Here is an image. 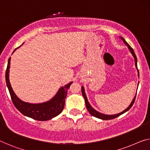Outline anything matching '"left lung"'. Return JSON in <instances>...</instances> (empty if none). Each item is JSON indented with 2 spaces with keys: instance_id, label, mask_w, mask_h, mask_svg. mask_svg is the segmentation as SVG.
Wrapping results in <instances>:
<instances>
[{
  "instance_id": "obj_1",
  "label": "left lung",
  "mask_w": 150,
  "mask_h": 150,
  "mask_svg": "<svg viewBox=\"0 0 150 150\" xmlns=\"http://www.w3.org/2000/svg\"><path fill=\"white\" fill-rule=\"evenodd\" d=\"M121 39L122 40H123V41L124 42V43H125V44L127 46L128 48H129V50L130 52L131 53V54L133 55V57H134V59H135V67H136L137 70V72H138V76H139V70H138V68H137V57H136V56H135V54L134 51H133V48L131 47V46H130L127 43V41H126L125 40H124V39H123V38H121ZM138 84H139V83H138ZM82 96H83V97H84V100H85V104H86V109H87V110H88V112H90V114L92 115H93V116H94V117H96V118H98V119H103V120H110V119H115V118H116V117H117L120 116V115H121L122 114L125 113V112H127V110H129V109H131V107H132L133 105V103H134V102H135V98H136V95H135V97L133 98V100H132V102H131V103L130 104V105L129 106V107H128L127 108V109H126L125 110H124L123 112H120V113L116 114V115H105V114L100 113V112H98V111H96V110L95 109H94L93 108L91 107V105H90V103H88V99H87L86 95V94H85L84 88V87H83V86H82Z\"/></svg>"
}]
</instances>
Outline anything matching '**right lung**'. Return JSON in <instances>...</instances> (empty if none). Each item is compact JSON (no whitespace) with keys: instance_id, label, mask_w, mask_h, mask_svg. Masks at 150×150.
<instances>
[{"instance_id":"right-lung-1","label":"right lung","mask_w":150,"mask_h":150,"mask_svg":"<svg viewBox=\"0 0 150 150\" xmlns=\"http://www.w3.org/2000/svg\"><path fill=\"white\" fill-rule=\"evenodd\" d=\"M17 49L14 50V52ZM11 57L8 60L7 68L6 70L5 79L6 86L8 87L9 93L15 107L25 116L38 121H47L57 116L62 112L65 105V98L67 96L68 89L70 88L72 82L68 83L65 86H62L59 89L55 96L47 102L31 104L25 103L17 97L11 87L9 81V69H10Z\"/></svg>"}]
</instances>
